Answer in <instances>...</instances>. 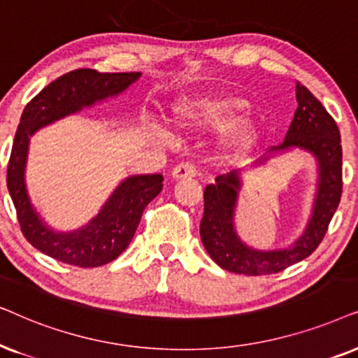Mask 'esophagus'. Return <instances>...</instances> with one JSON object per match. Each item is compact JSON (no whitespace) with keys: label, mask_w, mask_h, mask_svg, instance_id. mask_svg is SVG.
Masks as SVG:
<instances>
[{"label":"esophagus","mask_w":358,"mask_h":358,"mask_svg":"<svg viewBox=\"0 0 358 358\" xmlns=\"http://www.w3.org/2000/svg\"><path fill=\"white\" fill-rule=\"evenodd\" d=\"M198 170L194 164H189V162H185V164L176 165L173 170H171V178L173 180H183V178H193L196 176Z\"/></svg>","instance_id":"1"}]
</instances>
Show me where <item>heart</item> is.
Returning a JSON list of instances; mask_svg holds the SVG:
<instances>
[{"label": "heart", "mask_w": 358, "mask_h": 358, "mask_svg": "<svg viewBox=\"0 0 358 358\" xmlns=\"http://www.w3.org/2000/svg\"><path fill=\"white\" fill-rule=\"evenodd\" d=\"M249 108V99L232 93L196 94L175 104L171 121L180 129L199 126L224 127L219 137V149L226 157L241 159L250 154L262 139L260 122L244 116Z\"/></svg>", "instance_id": "heart-1"}]
</instances>
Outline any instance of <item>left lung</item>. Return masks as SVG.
I'll list each match as a JSON object with an SVG mask.
<instances>
[{
  "label": "left lung",
  "mask_w": 358,
  "mask_h": 358,
  "mask_svg": "<svg viewBox=\"0 0 358 358\" xmlns=\"http://www.w3.org/2000/svg\"><path fill=\"white\" fill-rule=\"evenodd\" d=\"M298 108L285 141L270 149V155L259 160L265 164L276 152L303 149L316 157L319 182L313 214L304 229L289 247L276 250H257L245 245L234 227V211L241 189L239 171L219 175L216 183L204 188V214L199 234L204 249L221 268L239 275L278 273L317 249L326 236L342 194V145L339 127L331 114L309 90L296 82Z\"/></svg>",
  "instance_id": "obj_1"
}]
</instances>
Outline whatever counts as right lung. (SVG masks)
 Listing matches in <instances>:
<instances>
[{"mask_svg": "<svg viewBox=\"0 0 358 358\" xmlns=\"http://www.w3.org/2000/svg\"><path fill=\"white\" fill-rule=\"evenodd\" d=\"M139 76V71L99 73L92 69H78L47 85L24 108L9 157L6 183L24 237L42 254L82 268L109 264L127 249L145 206L162 192L164 176L160 173L129 176L114 189L98 216L87 226L71 232H55L36 213L24 182L29 137L37 129L101 99L116 96Z\"/></svg>", "mask_w": 358, "mask_h": 358, "instance_id": "add662e5", "label": "right lung"}]
</instances>
